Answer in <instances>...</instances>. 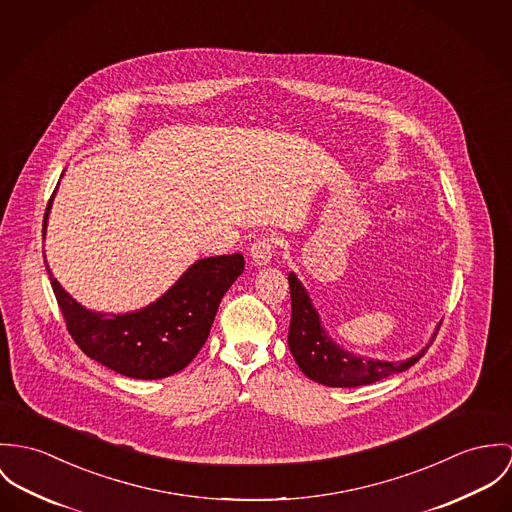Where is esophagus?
<instances>
[{"mask_svg":"<svg viewBox=\"0 0 512 512\" xmlns=\"http://www.w3.org/2000/svg\"><path fill=\"white\" fill-rule=\"evenodd\" d=\"M275 245H277V239L273 235H263L259 237L257 241H253L251 249H249V257L255 265L263 267L271 261L273 253H275Z\"/></svg>","mask_w":512,"mask_h":512,"instance_id":"esophagus-1","label":"esophagus"}]
</instances>
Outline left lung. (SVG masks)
<instances>
[{
    "instance_id": "1",
    "label": "left lung",
    "mask_w": 512,
    "mask_h": 512,
    "mask_svg": "<svg viewBox=\"0 0 512 512\" xmlns=\"http://www.w3.org/2000/svg\"><path fill=\"white\" fill-rule=\"evenodd\" d=\"M292 316L288 326V347L300 367V371L326 387H361L377 383L395 373H402L412 367L430 347V343L406 361H379L357 357L341 349L336 341L328 338L320 324V316L312 306L308 292L294 273L288 275ZM440 326L436 328V332ZM436 338V334H434ZM432 338V340H434Z\"/></svg>"
}]
</instances>
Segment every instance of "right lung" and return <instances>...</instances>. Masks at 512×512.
Here are the masks:
<instances>
[{
    "label": "right lung",
    "mask_w": 512,
    "mask_h": 512,
    "mask_svg": "<svg viewBox=\"0 0 512 512\" xmlns=\"http://www.w3.org/2000/svg\"><path fill=\"white\" fill-rule=\"evenodd\" d=\"M53 196L43 220V237ZM243 269L241 253L200 259L147 308L102 314L78 304L47 265L72 340L94 361L131 379H163L182 371L208 340L218 306Z\"/></svg>",
    "instance_id": "obj_1"
}]
</instances>
